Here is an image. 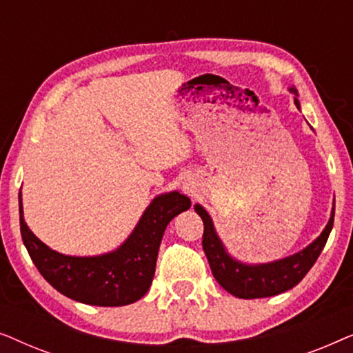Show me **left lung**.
I'll list each match as a JSON object with an SVG mask.
<instances>
[{
    "mask_svg": "<svg viewBox=\"0 0 353 353\" xmlns=\"http://www.w3.org/2000/svg\"><path fill=\"white\" fill-rule=\"evenodd\" d=\"M291 91L296 93L294 88H291ZM294 103L299 108L297 98L294 99ZM194 210L204 221L202 248H204L207 260H209L212 273L225 291L239 299L272 297L297 286L308 273V270L313 267V263L316 262V259L320 257L321 250L330 238L332 225H334V207H332L331 219L327 221L326 228L308 248L291 255V257L278 260V262L245 265L230 257L219 236H216L214 223H212V219L204 210V207L196 204Z\"/></svg>",
    "mask_w": 353,
    "mask_h": 353,
    "instance_id": "obj_1",
    "label": "left lung"
}]
</instances>
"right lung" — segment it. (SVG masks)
<instances>
[{
    "instance_id": "1",
    "label": "right lung",
    "mask_w": 353,
    "mask_h": 353,
    "mask_svg": "<svg viewBox=\"0 0 353 353\" xmlns=\"http://www.w3.org/2000/svg\"><path fill=\"white\" fill-rule=\"evenodd\" d=\"M191 207L178 191L157 196L144 212L130 238L110 254L70 257L43 244L23 221L19 194L22 241L41 276L56 291L77 302L120 307L137 302L151 286L163 231L173 216Z\"/></svg>"
}]
</instances>
